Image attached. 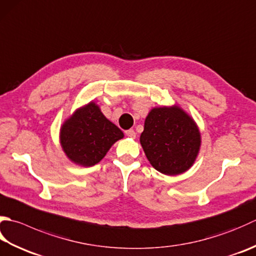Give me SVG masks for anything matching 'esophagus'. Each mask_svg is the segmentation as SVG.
<instances>
[{
	"label": "esophagus",
	"mask_w": 256,
	"mask_h": 256,
	"mask_svg": "<svg viewBox=\"0 0 256 256\" xmlns=\"http://www.w3.org/2000/svg\"><path fill=\"white\" fill-rule=\"evenodd\" d=\"M125 135H126V136L130 138H136V133H135L134 130H128V131H125Z\"/></svg>",
	"instance_id": "34e87169"
}]
</instances>
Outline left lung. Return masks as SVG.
<instances>
[{"label":"left lung","mask_w":256,"mask_h":256,"mask_svg":"<svg viewBox=\"0 0 256 256\" xmlns=\"http://www.w3.org/2000/svg\"><path fill=\"white\" fill-rule=\"evenodd\" d=\"M140 143L156 171L174 176L193 166L202 138L194 118L174 104L151 108L145 118Z\"/></svg>","instance_id":"obj_1"}]
</instances>
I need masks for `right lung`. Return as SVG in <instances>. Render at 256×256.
<instances>
[{
  "instance_id": "obj_1",
  "label": "right lung",
  "mask_w": 256,
  "mask_h": 256,
  "mask_svg": "<svg viewBox=\"0 0 256 256\" xmlns=\"http://www.w3.org/2000/svg\"><path fill=\"white\" fill-rule=\"evenodd\" d=\"M123 138L124 133L105 118L93 101L75 110L60 128V144L64 154L72 163L84 168L98 164L112 145Z\"/></svg>"
}]
</instances>
